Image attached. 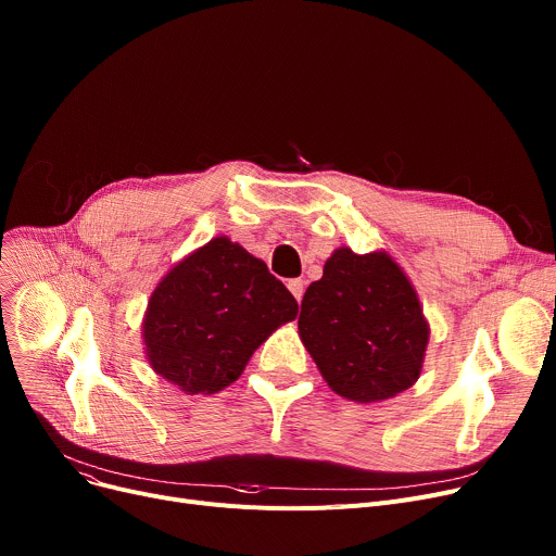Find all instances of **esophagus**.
Wrapping results in <instances>:
<instances>
[{
    "label": "esophagus",
    "instance_id": "1",
    "mask_svg": "<svg viewBox=\"0 0 556 556\" xmlns=\"http://www.w3.org/2000/svg\"><path fill=\"white\" fill-rule=\"evenodd\" d=\"M304 288H306L304 279H290V281H288V290L295 295L298 302H302V298H304Z\"/></svg>",
    "mask_w": 556,
    "mask_h": 556
}]
</instances>
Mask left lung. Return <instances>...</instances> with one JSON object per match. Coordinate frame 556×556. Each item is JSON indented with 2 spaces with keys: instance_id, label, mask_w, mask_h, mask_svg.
I'll list each match as a JSON object with an SVG mask.
<instances>
[{
  "instance_id": "1",
  "label": "left lung",
  "mask_w": 556,
  "mask_h": 556,
  "mask_svg": "<svg viewBox=\"0 0 556 556\" xmlns=\"http://www.w3.org/2000/svg\"><path fill=\"white\" fill-rule=\"evenodd\" d=\"M300 336L329 388L376 403L413 388L430 327L410 279L388 252L336 250L302 300Z\"/></svg>"
}]
</instances>
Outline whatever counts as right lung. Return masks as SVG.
I'll use <instances>...</instances> for the list:
<instances>
[{
    "instance_id": "right-lung-1",
    "label": "right lung",
    "mask_w": 556,
    "mask_h": 556,
    "mask_svg": "<svg viewBox=\"0 0 556 556\" xmlns=\"http://www.w3.org/2000/svg\"><path fill=\"white\" fill-rule=\"evenodd\" d=\"M288 288L227 237L173 266L143 315V344L155 374L187 394H216L281 325L295 319Z\"/></svg>"
}]
</instances>
